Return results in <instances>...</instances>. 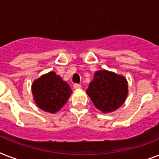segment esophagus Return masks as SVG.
<instances>
[{
	"mask_svg": "<svg viewBox=\"0 0 159 159\" xmlns=\"http://www.w3.org/2000/svg\"><path fill=\"white\" fill-rule=\"evenodd\" d=\"M81 87H82V86H81L80 84H74V85H73V88H74L75 90L81 89Z\"/></svg>",
	"mask_w": 159,
	"mask_h": 159,
	"instance_id": "1",
	"label": "esophagus"
}]
</instances>
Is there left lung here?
Returning <instances> with one entry per match:
<instances>
[{
  "mask_svg": "<svg viewBox=\"0 0 159 159\" xmlns=\"http://www.w3.org/2000/svg\"><path fill=\"white\" fill-rule=\"evenodd\" d=\"M94 106L103 113L120 108L128 95V82L125 77L107 70L95 72L87 90Z\"/></svg>",
  "mask_w": 159,
  "mask_h": 159,
  "instance_id": "obj_1",
  "label": "left lung"
}]
</instances>
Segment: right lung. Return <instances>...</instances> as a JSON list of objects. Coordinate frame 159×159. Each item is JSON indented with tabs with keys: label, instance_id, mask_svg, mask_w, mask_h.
Instances as JSON below:
<instances>
[{
	"label": "right lung",
	"instance_id": "1",
	"mask_svg": "<svg viewBox=\"0 0 159 159\" xmlns=\"http://www.w3.org/2000/svg\"><path fill=\"white\" fill-rule=\"evenodd\" d=\"M69 85L54 72L42 75L32 84L34 100L39 108L54 114L66 104L72 94Z\"/></svg>",
	"mask_w": 159,
	"mask_h": 159
}]
</instances>
